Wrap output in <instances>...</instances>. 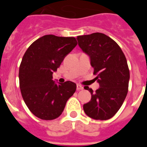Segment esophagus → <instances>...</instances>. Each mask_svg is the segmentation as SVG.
<instances>
[{
  "instance_id": "34e87169",
  "label": "esophagus",
  "mask_w": 147,
  "mask_h": 147,
  "mask_svg": "<svg viewBox=\"0 0 147 147\" xmlns=\"http://www.w3.org/2000/svg\"><path fill=\"white\" fill-rule=\"evenodd\" d=\"M83 86L82 85H80V84H77V85H76V89L78 90H82L83 89Z\"/></svg>"
}]
</instances>
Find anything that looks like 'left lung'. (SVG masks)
<instances>
[{"label":"left lung","instance_id":"obj_1","mask_svg":"<svg viewBox=\"0 0 147 147\" xmlns=\"http://www.w3.org/2000/svg\"><path fill=\"white\" fill-rule=\"evenodd\" d=\"M82 50L90 58L93 74L100 88L91 93V99L83 105L87 115L96 120L110 119L119 111L129 86V71L125 55L116 42L102 33L77 37Z\"/></svg>","mask_w":147,"mask_h":147}]
</instances>
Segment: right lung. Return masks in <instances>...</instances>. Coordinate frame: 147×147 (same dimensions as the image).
<instances>
[{
    "instance_id": "add662e5",
    "label": "right lung",
    "mask_w": 147,
    "mask_h": 147,
    "mask_svg": "<svg viewBox=\"0 0 147 147\" xmlns=\"http://www.w3.org/2000/svg\"><path fill=\"white\" fill-rule=\"evenodd\" d=\"M77 45L75 37L45 35L30 45L19 68L22 96L29 110L42 120H53L62 114L76 89L74 82L56 84L53 73Z\"/></svg>"
}]
</instances>
